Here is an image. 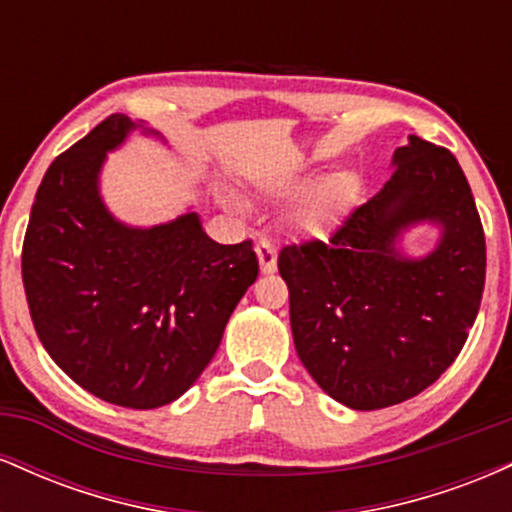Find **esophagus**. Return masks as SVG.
Returning a JSON list of instances; mask_svg holds the SVG:
<instances>
[{"label":"esophagus","instance_id":"esophagus-1","mask_svg":"<svg viewBox=\"0 0 512 512\" xmlns=\"http://www.w3.org/2000/svg\"><path fill=\"white\" fill-rule=\"evenodd\" d=\"M255 252H257V260H260L262 274L276 272V248H274L272 240H267V238L257 240Z\"/></svg>","mask_w":512,"mask_h":512}]
</instances>
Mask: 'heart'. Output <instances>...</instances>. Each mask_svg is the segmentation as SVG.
<instances>
[{"label":"heart","instance_id":"1","mask_svg":"<svg viewBox=\"0 0 512 512\" xmlns=\"http://www.w3.org/2000/svg\"><path fill=\"white\" fill-rule=\"evenodd\" d=\"M303 187L301 178L281 180L272 185V195L276 197H289L293 192H298ZM356 195V178L346 170L339 173L325 175L322 180H317L305 195L298 199L296 209H293V223H296L298 231L313 233L320 236L327 228H332L334 223L342 219V214L349 209L351 199Z\"/></svg>","mask_w":512,"mask_h":512}]
</instances>
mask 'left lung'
Returning <instances> with one entry per match:
<instances>
[{"label": "left lung", "mask_w": 512, "mask_h": 512, "mask_svg": "<svg viewBox=\"0 0 512 512\" xmlns=\"http://www.w3.org/2000/svg\"><path fill=\"white\" fill-rule=\"evenodd\" d=\"M383 190L330 243L279 252L298 358L332 399L373 411L416 397L462 351L486 279V240L460 163L411 134ZM441 238L424 258L396 248L411 225Z\"/></svg>", "instance_id": "left-lung-1"}]
</instances>
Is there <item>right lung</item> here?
Wrapping results in <instances>:
<instances>
[{
	"label": "right lung",
	"instance_id": "obj_1",
	"mask_svg": "<svg viewBox=\"0 0 512 512\" xmlns=\"http://www.w3.org/2000/svg\"><path fill=\"white\" fill-rule=\"evenodd\" d=\"M134 129L161 137L110 115L52 161L35 192L21 274L52 361L105 402L156 409L209 366L260 264L252 240L219 245L197 211L151 228L110 214L101 168Z\"/></svg>",
	"mask_w": 512,
	"mask_h": 512
}]
</instances>
